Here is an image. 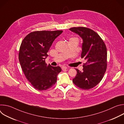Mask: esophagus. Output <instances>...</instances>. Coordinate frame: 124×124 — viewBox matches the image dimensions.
<instances>
[{
	"label": "esophagus",
	"instance_id": "esophagus-1",
	"mask_svg": "<svg viewBox=\"0 0 124 124\" xmlns=\"http://www.w3.org/2000/svg\"><path fill=\"white\" fill-rule=\"evenodd\" d=\"M67 67H66V66H63L62 67V70H66L67 69Z\"/></svg>",
	"mask_w": 124,
	"mask_h": 124
}]
</instances>
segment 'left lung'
Listing matches in <instances>:
<instances>
[{
  "label": "left lung",
  "mask_w": 124,
  "mask_h": 124,
  "mask_svg": "<svg viewBox=\"0 0 124 124\" xmlns=\"http://www.w3.org/2000/svg\"><path fill=\"white\" fill-rule=\"evenodd\" d=\"M70 30L82 38L81 57L86 60L82 72L76 69L77 74L73 82L80 89L89 90L101 80L107 70V47L99 34L91 29L74 27Z\"/></svg>",
  "instance_id": "8db88e82"
}]
</instances>
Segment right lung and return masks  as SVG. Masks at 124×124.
Here are the masks:
<instances>
[{"label": "right lung", "instance_id": "1", "mask_svg": "<svg viewBox=\"0 0 124 124\" xmlns=\"http://www.w3.org/2000/svg\"><path fill=\"white\" fill-rule=\"evenodd\" d=\"M62 30L36 31L29 34L23 40L19 59L27 80L36 89L46 90L57 81V75L62 70L59 66L46 63L45 59L53 42Z\"/></svg>", "mask_w": 124, "mask_h": 124}]
</instances>
